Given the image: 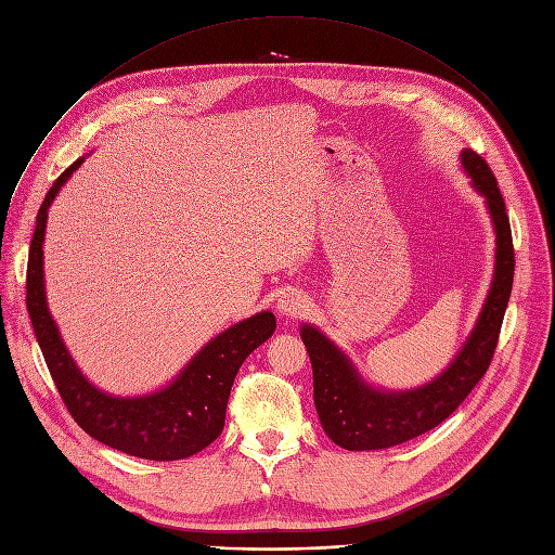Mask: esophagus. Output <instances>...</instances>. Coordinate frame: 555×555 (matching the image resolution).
<instances>
[{
    "instance_id": "1",
    "label": "esophagus",
    "mask_w": 555,
    "mask_h": 555,
    "mask_svg": "<svg viewBox=\"0 0 555 555\" xmlns=\"http://www.w3.org/2000/svg\"><path fill=\"white\" fill-rule=\"evenodd\" d=\"M278 309L282 315H300L305 311V300L297 293H286L280 297Z\"/></svg>"
}]
</instances>
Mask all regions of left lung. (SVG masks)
<instances>
[{
    "mask_svg": "<svg viewBox=\"0 0 555 555\" xmlns=\"http://www.w3.org/2000/svg\"><path fill=\"white\" fill-rule=\"evenodd\" d=\"M462 164L474 186L487 197L495 224V275L468 343L453 364L431 385L406 393H382L358 377L351 362L313 326L302 328V343L313 366V400L326 436L349 451L389 449L436 429L474 391L487 373L514 286L516 253L506 206L487 159L464 151Z\"/></svg>",
    "mask_w": 555,
    "mask_h": 555,
    "instance_id": "left-lung-1",
    "label": "left lung"
}]
</instances>
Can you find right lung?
<instances>
[{
  "label": "right lung",
  "instance_id": "right-lung-1",
  "mask_svg": "<svg viewBox=\"0 0 555 555\" xmlns=\"http://www.w3.org/2000/svg\"><path fill=\"white\" fill-rule=\"evenodd\" d=\"M81 164L73 162L53 182L37 212L28 248L26 309L41 356L73 420L102 444L144 460H182L208 447L224 429L233 379L248 353L275 331V315L264 311L218 335L191 360L173 385L146 398H113L98 391L73 364L47 309L41 244L49 206Z\"/></svg>",
  "mask_w": 555,
  "mask_h": 555
}]
</instances>
